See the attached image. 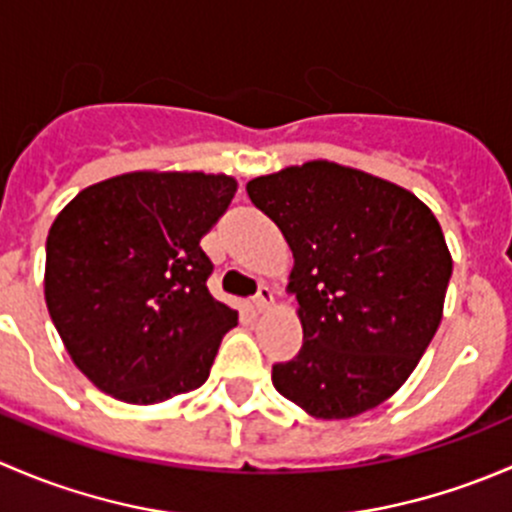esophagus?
Wrapping results in <instances>:
<instances>
[{
  "label": "esophagus",
  "mask_w": 512,
  "mask_h": 512,
  "mask_svg": "<svg viewBox=\"0 0 512 512\" xmlns=\"http://www.w3.org/2000/svg\"><path fill=\"white\" fill-rule=\"evenodd\" d=\"M275 304V297H272V289L267 285H262L260 289H257L255 299H252V307L257 309V312H267V309Z\"/></svg>",
  "instance_id": "obj_1"
}]
</instances>
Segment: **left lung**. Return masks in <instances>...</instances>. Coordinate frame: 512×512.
I'll use <instances>...</instances> for the list:
<instances>
[{
    "label": "left lung",
    "instance_id": "1",
    "mask_svg": "<svg viewBox=\"0 0 512 512\" xmlns=\"http://www.w3.org/2000/svg\"><path fill=\"white\" fill-rule=\"evenodd\" d=\"M285 235L304 344L272 384L314 418H352L401 389L431 344L453 262L436 215L364 170L309 160L247 183Z\"/></svg>",
    "mask_w": 512,
    "mask_h": 512
}]
</instances>
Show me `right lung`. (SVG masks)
<instances>
[{
    "instance_id": "add662e5",
    "label": "right lung",
    "mask_w": 512,
    "mask_h": 512,
    "mask_svg": "<svg viewBox=\"0 0 512 512\" xmlns=\"http://www.w3.org/2000/svg\"><path fill=\"white\" fill-rule=\"evenodd\" d=\"M230 175H116L81 190L46 237L44 297L74 364L126 404L198 389L237 312L208 289L200 240L235 198Z\"/></svg>"
}]
</instances>
